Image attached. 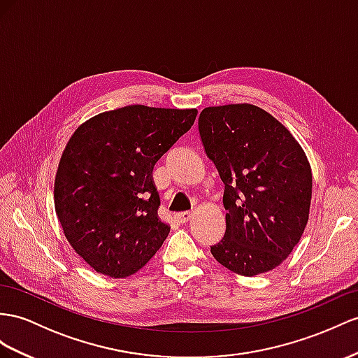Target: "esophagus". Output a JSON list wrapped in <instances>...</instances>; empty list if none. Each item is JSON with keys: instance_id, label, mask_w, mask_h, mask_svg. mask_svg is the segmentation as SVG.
Wrapping results in <instances>:
<instances>
[{"instance_id": "1", "label": "esophagus", "mask_w": 358, "mask_h": 358, "mask_svg": "<svg viewBox=\"0 0 358 358\" xmlns=\"http://www.w3.org/2000/svg\"><path fill=\"white\" fill-rule=\"evenodd\" d=\"M190 217H192L190 212H181V213L176 215V219H177L178 222H181V224H186L187 221H190Z\"/></svg>"}]
</instances>
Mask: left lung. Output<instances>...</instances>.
I'll return each mask as SVG.
<instances>
[{"instance_id": "left-lung-1", "label": "left lung", "mask_w": 358, "mask_h": 358, "mask_svg": "<svg viewBox=\"0 0 358 358\" xmlns=\"http://www.w3.org/2000/svg\"><path fill=\"white\" fill-rule=\"evenodd\" d=\"M198 128L225 185V236L210 251L245 277L275 269L308 222L313 178L304 150L266 110L246 103L206 107Z\"/></svg>"}]
</instances>
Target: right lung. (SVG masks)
<instances>
[{
	"instance_id": "add662e5",
	"label": "right lung",
	"mask_w": 358,
	"mask_h": 358,
	"mask_svg": "<svg viewBox=\"0 0 358 358\" xmlns=\"http://www.w3.org/2000/svg\"><path fill=\"white\" fill-rule=\"evenodd\" d=\"M196 108L127 106L87 119L68 141L54 207L72 248L98 273L125 278L160 250L154 164L190 130Z\"/></svg>"
}]
</instances>
